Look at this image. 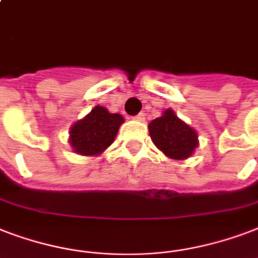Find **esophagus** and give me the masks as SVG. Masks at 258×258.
Segmentation results:
<instances>
[{"label":"esophagus","mask_w":258,"mask_h":258,"mask_svg":"<svg viewBox=\"0 0 258 258\" xmlns=\"http://www.w3.org/2000/svg\"><path fill=\"white\" fill-rule=\"evenodd\" d=\"M134 119H135V120L143 121L145 120V113H143V112H141V113H138V115L134 116Z\"/></svg>","instance_id":"obj_1"}]
</instances>
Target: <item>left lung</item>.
Masks as SVG:
<instances>
[{"mask_svg": "<svg viewBox=\"0 0 258 258\" xmlns=\"http://www.w3.org/2000/svg\"><path fill=\"white\" fill-rule=\"evenodd\" d=\"M149 133L155 146L174 160L188 158L198 146L196 131L180 120L172 109L151 121Z\"/></svg>", "mask_w": 258, "mask_h": 258, "instance_id": "1", "label": "left lung"}]
</instances>
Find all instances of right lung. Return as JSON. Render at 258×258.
I'll use <instances>...</instances> for the list:
<instances>
[{
	"instance_id": "add662e5",
	"label": "right lung",
	"mask_w": 258,
	"mask_h": 258,
	"mask_svg": "<svg viewBox=\"0 0 258 258\" xmlns=\"http://www.w3.org/2000/svg\"><path fill=\"white\" fill-rule=\"evenodd\" d=\"M124 121L119 113H109L104 107H94L85 119L70 130V145L82 155H97L111 146L119 127Z\"/></svg>"
}]
</instances>
